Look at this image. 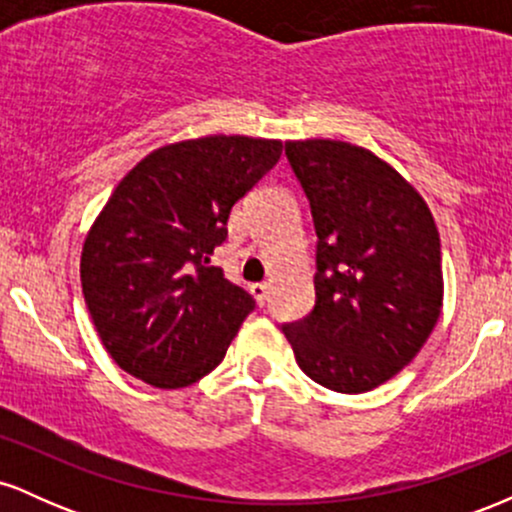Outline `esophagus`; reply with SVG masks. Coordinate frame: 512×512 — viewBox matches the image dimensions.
Returning <instances> with one entry per match:
<instances>
[{"instance_id": "obj_1", "label": "esophagus", "mask_w": 512, "mask_h": 512, "mask_svg": "<svg viewBox=\"0 0 512 512\" xmlns=\"http://www.w3.org/2000/svg\"><path fill=\"white\" fill-rule=\"evenodd\" d=\"M252 296H255V301L260 305H267L269 303V284L267 281H260V284H252L250 286Z\"/></svg>"}]
</instances>
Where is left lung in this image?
I'll list each match as a JSON object with an SVG mask.
<instances>
[{"label":"left lung","mask_w":512,"mask_h":512,"mask_svg":"<svg viewBox=\"0 0 512 512\" xmlns=\"http://www.w3.org/2000/svg\"><path fill=\"white\" fill-rule=\"evenodd\" d=\"M315 226V308L286 322L298 366L334 392L383 385L421 351L443 305L431 209L361 146L286 142Z\"/></svg>","instance_id":"obj_1"}]
</instances>
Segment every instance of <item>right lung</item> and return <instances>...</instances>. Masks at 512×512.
Segmentation results:
<instances>
[{"mask_svg":"<svg viewBox=\"0 0 512 512\" xmlns=\"http://www.w3.org/2000/svg\"><path fill=\"white\" fill-rule=\"evenodd\" d=\"M279 156L276 139H187L142 158L115 187L86 236L81 289L105 351L129 375L175 390L223 361L255 298L211 255L233 204Z\"/></svg>","mask_w":512,"mask_h":512,"instance_id":"right-lung-1","label":"right lung"}]
</instances>
